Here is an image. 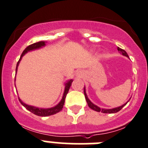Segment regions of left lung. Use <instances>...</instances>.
<instances>
[{"mask_svg":"<svg viewBox=\"0 0 148 148\" xmlns=\"http://www.w3.org/2000/svg\"><path fill=\"white\" fill-rule=\"evenodd\" d=\"M118 51H119L121 53H122V55H124V56H127V57H129L127 55V52H126L124 50L121 49V48H120V47H118ZM84 95H85V97H86V100L87 103H88V106H89V108H91L92 110H95V111H96V112H103V113H110V114H111V113L118 112L120 111L122 108L124 107V106H125L127 103L128 101H130L129 100V101L126 103L123 104L122 106H119V107L113 108V109H101V108H100L99 106H96V105L94 104L93 103L91 102V101H90L89 99L88 98V97H87V95H86V88H85V87H84Z\"/></svg>","mask_w":148,"mask_h":148,"instance_id":"1","label":"left lung"}]
</instances>
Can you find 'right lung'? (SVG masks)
I'll return each mask as SVG.
<instances>
[{"label":"right lung","mask_w":148,"mask_h":148,"mask_svg":"<svg viewBox=\"0 0 148 148\" xmlns=\"http://www.w3.org/2000/svg\"><path fill=\"white\" fill-rule=\"evenodd\" d=\"M44 46H45V42H36L34 44H32L30 45L27 46V47L24 49V51H23V53H21V56L20 59H19L18 62H17V65H16V69H15V71L17 72V69H18V66L19 65V62H20L22 58V56H24L25 53H27L29 51H33V50H36L38 49V48H41V47H44ZM73 82V79H70V80H68V81L65 83V91H64L63 93V96H62V98L60 101V102L58 104L56 105V106H53V107L51 108H47V109H43V108H38V107H36V106H29V105L26 104V103H24V102L21 101L20 98L18 97L19 101L21 102V103L24 106V107L26 108L27 110H29V112H31L33 114H35V115H38V116H42V117H45V116H49V115H54L56 113L59 112L61 111L62 110V108H63L64 103H65V97H66L67 94L69 92V90L71 86V83Z\"/></svg>","instance_id":"1"}]
</instances>
